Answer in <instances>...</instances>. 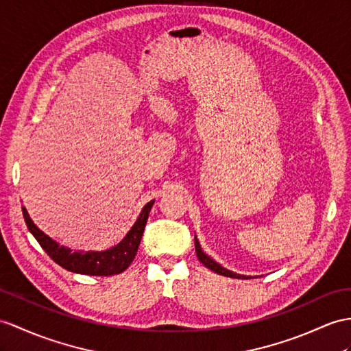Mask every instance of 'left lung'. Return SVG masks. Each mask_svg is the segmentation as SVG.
Returning <instances> with one entry per match:
<instances>
[{
  "label": "left lung",
  "mask_w": 351,
  "mask_h": 351,
  "mask_svg": "<svg viewBox=\"0 0 351 351\" xmlns=\"http://www.w3.org/2000/svg\"><path fill=\"white\" fill-rule=\"evenodd\" d=\"M195 250H196V256H198L199 262L202 265H205V267H207L208 269H211L213 272H216V274L225 276V277H229V278H238V280H240V278H243V280L250 278L249 276H241V274H237V272H234V271L226 269L225 267H221L220 263H217L215 259H211L208 254H205L204 250L201 249V244L198 241V238H196V235H195Z\"/></svg>",
  "instance_id": "obj_1"
}]
</instances>
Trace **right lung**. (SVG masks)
<instances>
[{
    "label": "right lung",
    "instance_id": "add662e5",
    "mask_svg": "<svg viewBox=\"0 0 351 351\" xmlns=\"http://www.w3.org/2000/svg\"><path fill=\"white\" fill-rule=\"evenodd\" d=\"M153 204H155V199L144 205L138 219L135 220L132 228L128 230L123 240L106 250H73L70 247L61 245L58 241L52 240L47 234L43 232V230L34 223L27 208L22 207V213L29 232L43 247V250H45L59 267L65 268L66 271L75 272V274L107 277L121 274V272H123L130 267L131 262L134 261Z\"/></svg>",
    "mask_w": 351,
    "mask_h": 351
}]
</instances>
